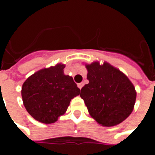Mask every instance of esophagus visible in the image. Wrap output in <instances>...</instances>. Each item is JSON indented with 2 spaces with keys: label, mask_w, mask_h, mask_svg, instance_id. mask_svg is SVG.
Wrapping results in <instances>:
<instances>
[{
  "label": "esophagus",
  "mask_w": 155,
  "mask_h": 155,
  "mask_svg": "<svg viewBox=\"0 0 155 155\" xmlns=\"http://www.w3.org/2000/svg\"><path fill=\"white\" fill-rule=\"evenodd\" d=\"M83 85H84V83H79V84H78V87H79V89H81V88L83 87Z\"/></svg>",
  "instance_id": "34e87169"
}]
</instances>
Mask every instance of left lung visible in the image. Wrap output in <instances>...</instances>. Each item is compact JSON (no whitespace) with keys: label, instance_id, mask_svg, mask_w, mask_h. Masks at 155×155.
<instances>
[{"label":"left lung","instance_id":"8db88e82","mask_svg":"<svg viewBox=\"0 0 155 155\" xmlns=\"http://www.w3.org/2000/svg\"><path fill=\"white\" fill-rule=\"evenodd\" d=\"M85 68L89 84L82 87L80 95L91 116L105 127L126 120L136 101V91L130 79L106 61H94L85 64Z\"/></svg>","mask_w":155,"mask_h":155}]
</instances>
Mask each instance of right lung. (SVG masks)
Listing matches in <instances>:
<instances>
[{"label": "right lung", "instance_id": "right-lung-1", "mask_svg": "<svg viewBox=\"0 0 155 155\" xmlns=\"http://www.w3.org/2000/svg\"><path fill=\"white\" fill-rule=\"evenodd\" d=\"M62 63L41 69L23 83V104L29 114L41 123L52 124L66 112L71 101L81 90L73 78L64 74Z\"/></svg>", "mask_w": 155, "mask_h": 155}]
</instances>
